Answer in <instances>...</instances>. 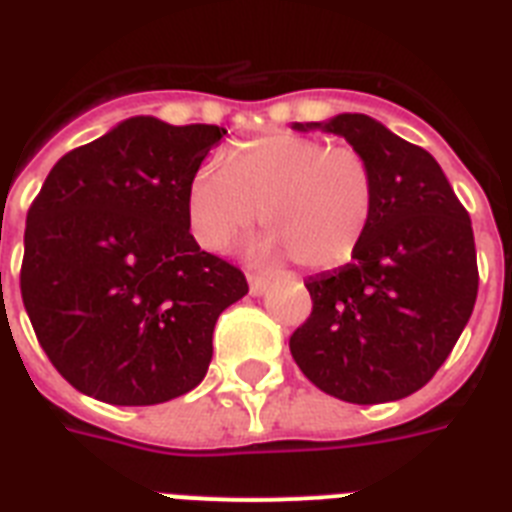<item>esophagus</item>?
Returning <instances> with one entry per match:
<instances>
[{
    "label": "esophagus",
    "instance_id": "34e87169",
    "mask_svg": "<svg viewBox=\"0 0 512 512\" xmlns=\"http://www.w3.org/2000/svg\"><path fill=\"white\" fill-rule=\"evenodd\" d=\"M271 287V279L268 276H257V273H249V292L252 295H263Z\"/></svg>",
    "mask_w": 512,
    "mask_h": 512
}]
</instances>
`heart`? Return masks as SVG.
Masks as SVG:
<instances>
[{
	"mask_svg": "<svg viewBox=\"0 0 512 512\" xmlns=\"http://www.w3.org/2000/svg\"><path fill=\"white\" fill-rule=\"evenodd\" d=\"M377 209V177L361 151L324 138L271 130L241 140L223 162L201 164L188 212L204 247H228L263 215L265 249L300 268L332 271L364 244Z\"/></svg>",
	"mask_w": 512,
	"mask_h": 512,
	"instance_id": "obj_1",
	"label": "heart"
}]
</instances>
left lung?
Instances as JSON below:
<instances>
[{"instance_id":"8db88e82","label":"left lung","mask_w":512,"mask_h":512,"mask_svg":"<svg viewBox=\"0 0 512 512\" xmlns=\"http://www.w3.org/2000/svg\"><path fill=\"white\" fill-rule=\"evenodd\" d=\"M377 177L364 244L340 271L305 281L313 311L289 337L308 380L348 404L398 401L420 390L460 340L478 295L468 209L425 148L364 114L327 124Z\"/></svg>"}]
</instances>
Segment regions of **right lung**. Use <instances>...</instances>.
Returning <instances> with one entry per match:
<instances>
[{
	"mask_svg": "<svg viewBox=\"0 0 512 512\" xmlns=\"http://www.w3.org/2000/svg\"><path fill=\"white\" fill-rule=\"evenodd\" d=\"M223 135L132 116L68 151L31 201L20 295L52 366L84 396L151 406L204 380L217 316L249 292L191 236L188 188Z\"/></svg>",
	"mask_w": 512,
	"mask_h": 512,
	"instance_id": "add662e5",
	"label": "right lung"
}]
</instances>
